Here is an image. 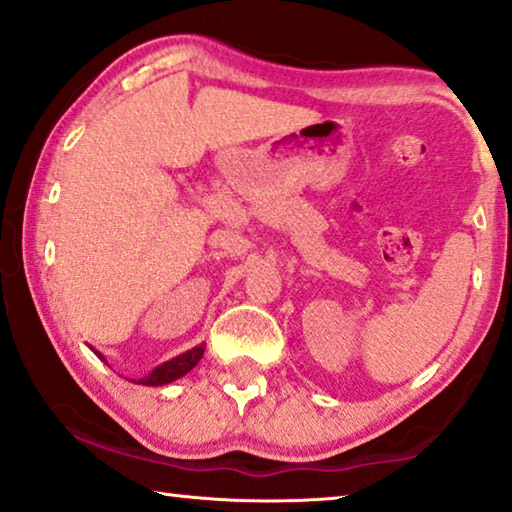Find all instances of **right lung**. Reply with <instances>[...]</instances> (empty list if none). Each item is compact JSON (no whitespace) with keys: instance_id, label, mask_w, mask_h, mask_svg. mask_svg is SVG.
Listing matches in <instances>:
<instances>
[{"instance_id":"right-lung-1","label":"right lung","mask_w":512,"mask_h":512,"mask_svg":"<svg viewBox=\"0 0 512 512\" xmlns=\"http://www.w3.org/2000/svg\"><path fill=\"white\" fill-rule=\"evenodd\" d=\"M204 347H207V345L202 342V345H197L193 349H188V352L170 358V361H165L163 365H158V368L151 370L147 377H142L140 381H137V384H142V386H165L174 379L188 375V372L193 370L197 363H200V358L204 354ZM91 349H94V347H91ZM94 354L105 361V356L101 352H96V349H94Z\"/></svg>"}]
</instances>
